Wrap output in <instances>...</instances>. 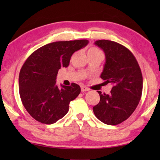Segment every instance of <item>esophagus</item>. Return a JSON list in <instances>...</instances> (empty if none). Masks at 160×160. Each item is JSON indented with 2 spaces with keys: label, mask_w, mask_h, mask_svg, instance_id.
<instances>
[{
  "label": "esophagus",
  "mask_w": 160,
  "mask_h": 160,
  "mask_svg": "<svg viewBox=\"0 0 160 160\" xmlns=\"http://www.w3.org/2000/svg\"><path fill=\"white\" fill-rule=\"evenodd\" d=\"M81 90H82V92H87V91H89V89L88 87L85 86H81Z\"/></svg>",
  "instance_id": "34e87169"
}]
</instances>
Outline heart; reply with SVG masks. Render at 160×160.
<instances>
[{"mask_svg": "<svg viewBox=\"0 0 160 160\" xmlns=\"http://www.w3.org/2000/svg\"><path fill=\"white\" fill-rule=\"evenodd\" d=\"M88 52H101V51L96 47H91L89 49Z\"/></svg>", "mask_w": 160, "mask_h": 160, "instance_id": "b5f03b06", "label": "heart"}]
</instances>
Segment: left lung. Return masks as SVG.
<instances>
[{"label": "left lung", "instance_id": "8db88e82", "mask_svg": "<svg viewBox=\"0 0 160 160\" xmlns=\"http://www.w3.org/2000/svg\"><path fill=\"white\" fill-rule=\"evenodd\" d=\"M95 44L103 50L106 63L100 78L113 85L109 94L100 95V102L93 112L100 121L117 125L134 112L141 100L143 76L135 56L128 48L115 41H96Z\"/></svg>", "mask_w": 160, "mask_h": 160}]
</instances>
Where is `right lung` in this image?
Segmentation results:
<instances>
[{"label":"right lung","mask_w":160,"mask_h":160,"mask_svg":"<svg viewBox=\"0 0 160 160\" xmlns=\"http://www.w3.org/2000/svg\"><path fill=\"white\" fill-rule=\"evenodd\" d=\"M88 40L56 41L41 47L28 57L19 72V91L24 107L41 123L51 124L62 119L69 103L81 88L56 84L59 69L69 65L74 52L86 47Z\"/></svg>","instance_id":"1"}]
</instances>
